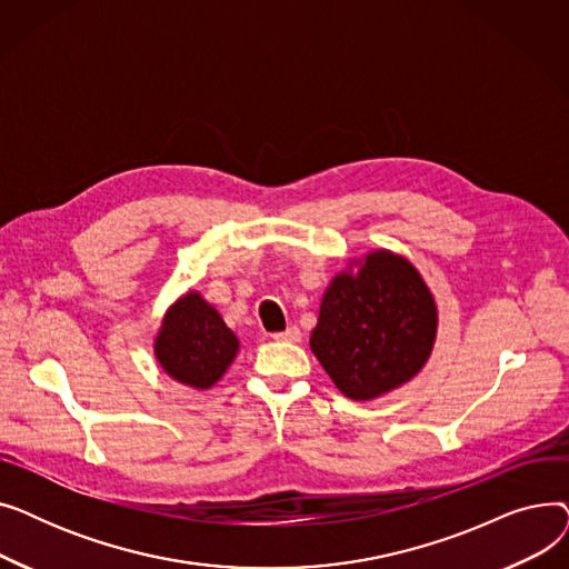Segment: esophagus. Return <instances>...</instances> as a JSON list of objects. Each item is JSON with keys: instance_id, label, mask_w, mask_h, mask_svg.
I'll return each instance as SVG.
<instances>
[{"instance_id": "34e87169", "label": "esophagus", "mask_w": 569, "mask_h": 569, "mask_svg": "<svg viewBox=\"0 0 569 569\" xmlns=\"http://www.w3.org/2000/svg\"><path fill=\"white\" fill-rule=\"evenodd\" d=\"M274 339L286 341V343H297V341H302V332H300V327H288L286 332L274 335Z\"/></svg>"}]
</instances>
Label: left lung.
I'll return each mask as SVG.
<instances>
[{
	"mask_svg": "<svg viewBox=\"0 0 569 569\" xmlns=\"http://www.w3.org/2000/svg\"><path fill=\"white\" fill-rule=\"evenodd\" d=\"M436 335L438 305L425 277L406 256L373 249L325 288L309 346L343 397L371 401L425 369Z\"/></svg>",
	"mask_w": 569,
	"mask_h": 569,
	"instance_id": "8db88e82",
	"label": "left lung"
}]
</instances>
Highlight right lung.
Returning a JSON list of instances; mask_svg holds the SVG:
<instances>
[{
  "instance_id": "obj_1",
  "label": "right lung",
  "mask_w": 569,
  "mask_h": 569,
  "mask_svg": "<svg viewBox=\"0 0 569 569\" xmlns=\"http://www.w3.org/2000/svg\"><path fill=\"white\" fill-rule=\"evenodd\" d=\"M239 352V339L198 290L179 295L154 337L159 367L193 390H212Z\"/></svg>"
}]
</instances>
